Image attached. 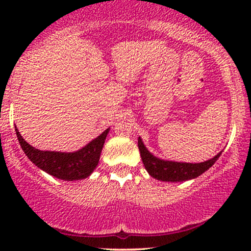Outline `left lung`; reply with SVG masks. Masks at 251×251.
<instances>
[{"label":"left lung","mask_w":251,"mask_h":251,"mask_svg":"<svg viewBox=\"0 0 251 251\" xmlns=\"http://www.w3.org/2000/svg\"><path fill=\"white\" fill-rule=\"evenodd\" d=\"M138 149H140L141 158L144 164V168L148 171V174L153 178L166 182H183L196 178V177L204 174L206 170H209L222 154V151H220L217 155L209 159V160L203 161V163L194 164L164 160V159L153 155L147 149V147L144 146L141 137H138Z\"/></svg>","instance_id":"obj_1"}]
</instances>
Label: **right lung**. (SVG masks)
<instances>
[{
	"instance_id": "right-lung-1",
	"label": "right lung",
	"mask_w": 251,
	"mask_h": 251,
	"mask_svg": "<svg viewBox=\"0 0 251 251\" xmlns=\"http://www.w3.org/2000/svg\"><path fill=\"white\" fill-rule=\"evenodd\" d=\"M16 133L20 147L26 154L27 158L45 173L52 175L64 181H77V179L87 178L100 161V151H102L104 141L109 133V128L103 131L97 138L92 140L76 151H40L30 146L18 131L16 126Z\"/></svg>"
}]
</instances>
